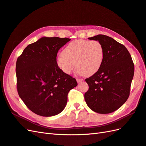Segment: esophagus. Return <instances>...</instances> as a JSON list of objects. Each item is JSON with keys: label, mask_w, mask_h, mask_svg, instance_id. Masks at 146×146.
Instances as JSON below:
<instances>
[{"label": "esophagus", "mask_w": 146, "mask_h": 146, "mask_svg": "<svg viewBox=\"0 0 146 146\" xmlns=\"http://www.w3.org/2000/svg\"><path fill=\"white\" fill-rule=\"evenodd\" d=\"M76 81L78 82V84H80V83H81L82 81H83V80L82 79H79V78H77L76 79Z\"/></svg>", "instance_id": "obj_1"}]
</instances>
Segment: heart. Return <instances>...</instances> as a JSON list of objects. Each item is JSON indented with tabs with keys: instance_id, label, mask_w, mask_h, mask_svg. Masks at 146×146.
Returning <instances> with one entry per match:
<instances>
[{
	"instance_id": "b5f03b06",
	"label": "heart",
	"mask_w": 146,
	"mask_h": 146,
	"mask_svg": "<svg viewBox=\"0 0 146 146\" xmlns=\"http://www.w3.org/2000/svg\"><path fill=\"white\" fill-rule=\"evenodd\" d=\"M105 51L102 44L97 40H76L66 46L56 59L62 72L70 74L76 68L85 76H91L100 68Z\"/></svg>"
}]
</instances>
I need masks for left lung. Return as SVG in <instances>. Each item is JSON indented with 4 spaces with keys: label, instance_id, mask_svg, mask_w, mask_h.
<instances>
[{
    "label": "left lung",
    "instance_id": "1",
    "mask_svg": "<svg viewBox=\"0 0 146 146\" xmlns=\"http://www.w3.org/2000/svg\"><path fill=\"white\" fill-rule=\"evenodd\" d=\"M88 39L100 41L105 55L100 68L86 79L89 90L84 94L85 101L94 112L109 114L127 100L134 75V64L125 46L111 37L97 35Z\"/></svg>",
    "mask_w": 146,
    "mask_h": 146
}]
</instances>
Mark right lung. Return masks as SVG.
Here are the masks:
<instances>
[{"instance_id": "right-lung-1", "label": "right lung", "mask_w": 146, "mask_h": 146, "mask_svg": "<svg viewBox=\"0 0 146 146\" xmlns=\"http://www.w3.org/2000/svg\"><path fill=\"white\" fill-rule=\"evenodd\" d=\"M71 40L42 37L29 44L16 65L19 96L36 114L50 117L64 110L69 91L75 87L76 79L58 67L59 50Z\"/></svg>"}]
</instances>
